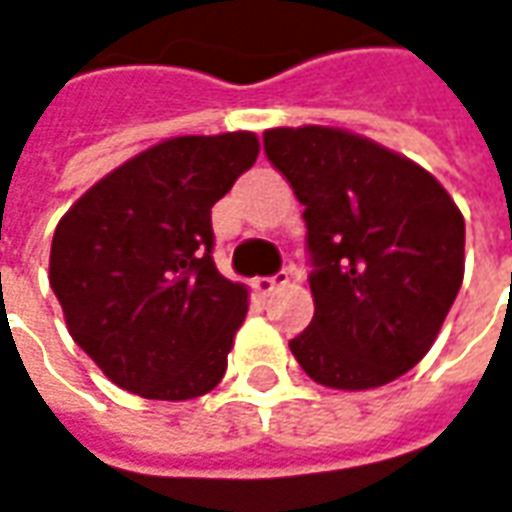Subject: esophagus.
Instances as JSON below:
<instances>
[{"mask_svg":"<svg viewBox=\"0 0 512 512\" xmlns=\"http://www.w3.org/2000/svg\"><path fill=\"white\" fill-rule=\"evenodd\" d=\"M291 279H288V273L282 270V273H276V276H259V279H253V288H256V294L270 296L273 291H279V288H285Z\"/></svg>","mask_w":512,"mask_h":512,"instance_id":"34e87169","label":"esophagus"}]
</instances>
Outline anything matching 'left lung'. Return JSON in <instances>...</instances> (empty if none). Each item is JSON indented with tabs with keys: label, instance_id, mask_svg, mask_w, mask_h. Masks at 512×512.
Masks as SVG:
<instances>
[{
	"label": "left lung",
	"instance_id": "left-lung-1",
	"mask_svg": "<svg viewBox=\"0 0 512 512\" xmlns=\"http://www.w3.org/2000/svg\"><path fill=\"white\" fill-rule=\"evenodd\" d=\"M265 152L305 204L314 262L296 363L328 389L392 383L421 363L458 296L461 210L415 161L345 129H268Z\"/></svg>",
	"mask_w": 512,
	"mask_h": 512
}]
</instances>
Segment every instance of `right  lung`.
I'll use <instances>...</instances> for the list:
<instances>
[{
  "label": "right lung",
  "mask_w": 512,
  "mask_h": 512,
  "mask_svg": "<svg viewBox=\"0 0 512 512\" xmlns=\"http://www.w3.org/2000/svg\"><path fill=\"white\" fill-rule=\"evenodd\" d=\"M253 132L181 135L143 149L60 218L48 279L68 334L132 395L216 389L247 288L213 262V204L256 164Z\"/></svg>",
  "instance_id": "1"
}]
</instances>
